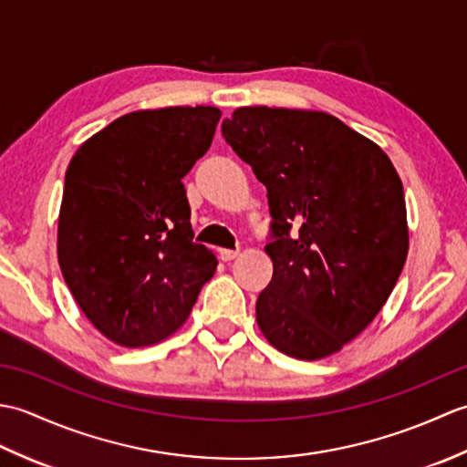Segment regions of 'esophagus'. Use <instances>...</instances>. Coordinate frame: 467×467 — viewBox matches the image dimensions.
Listing matches in <instances>:
<instances>
[{
  "instance_id": "1",
  "label": "esophagus",
  "mask_w": 467,
  "mask_h": 467,
  "mask_svg": "<svg viewBox=\"0 0 467 467\" xmlns=\"http://www.w3.org/2000/svg\"><path fill=\"white\" fill-rule=\"evenodd\" d=\"M218 256H221V261L228 263V261H234L236 256H239V251H228V249H221V251H218Z\"/></svg>"
}]
</instances>
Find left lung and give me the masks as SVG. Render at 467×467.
I'll return each instance as SVG.
<instances>
[{
  "mask_svg": "<svg viewBox=\"0 0 467 467\" xmlns=\"http://www.w3.org/2000/svg\"><path fill=\"white\" fill-rule=\"evenodd\" d=\"M228 146L266 186L273 279L256 323L276 349L321 359L389 299L408 256L403 184L369 138L325 112L246 106L224 118Z\"/></svg>",
  "mask_w": 467,
  "mask_h": 467,
  "instance_id": "left-lung-1",
  "label": "left lung"
}]
</instances>
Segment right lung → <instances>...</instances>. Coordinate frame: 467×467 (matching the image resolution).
I'll list each match as a JSON object with an SVG mask.
<instances>
[{"label": "right lung", "instance_id": "right-lung-1", "mask_svg": "<svg viewBox=\"0 0 467 467\" xmlns=\"http://www.w3.org/2000/svg\"><path fill=\"white\" fill-rule=\"evenodd\" d=\"M221 110L120 116L66 171L57 261L98 331L124 347L166 339L192 311L216 256L194 243L182 178L211 148Z\"/></svg>", "mask_w": 467, "mask_h": 467}]
</instances>
